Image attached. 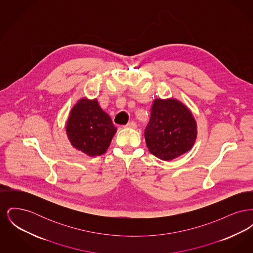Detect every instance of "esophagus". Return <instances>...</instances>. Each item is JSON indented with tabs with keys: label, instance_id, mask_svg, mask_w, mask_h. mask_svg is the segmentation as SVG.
<instances>
[{
	"label": "esophagus",
	"instance_id": "1",
	"mask_svg": "<svg viewBox=\"0 0 253 253\" xmlns=\"http://www.w3.org/2000/svg\"><path fill=\"white\" fill-rule=\"evenodd\" d=\"M125 127L127 128H132V129H135L137 127V124L134 122V121H131L129 122L127 125H125Z\"/></svg>",
	"mask_w": 253,
	"mask_h": 253
}]
</instances>
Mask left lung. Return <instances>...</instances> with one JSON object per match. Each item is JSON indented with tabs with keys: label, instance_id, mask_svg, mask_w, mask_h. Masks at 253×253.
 Listing matches in <instances>:
<instances>
[{
	"label": "left lung",
	"instance_id": "1",
	"mask_svg": "<svg viewBox=\"0 0 253 253\" xmlns=\"http://www.w3.org/2000/svg\"><path fill=\"white\" fill-rule=\"evenodd\" d=\"M149 151L162 160H171L192 149L196 139L193 114L180 101L157 98L145 129Z\"/></svg>",
	"mask_w": 253,
	"mask_h": 253
}]
</instances>
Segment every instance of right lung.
<instances>
[{"label": "right lung", "instance_id": "add662e5", "mask_svg": "<svg viewBox=\"0 0 253 253\" xmlns=\"http://www.w3.org/2000/svg\"><path fill=\"white\" fill-rule=\"evenodd\" d=\"M116 132L111 118L99 107L96 99L79 100L66 123L72 146L90 157L103 155Z\"/></svg>", "mask_w": 253, "mask_h": 253}]
</instances>
